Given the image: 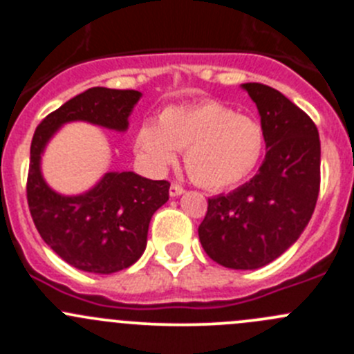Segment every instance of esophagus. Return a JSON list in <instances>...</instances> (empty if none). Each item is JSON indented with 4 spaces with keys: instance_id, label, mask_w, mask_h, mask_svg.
I'll return each mask as SVG.
<instances>
[{
    "instance_id": "obj_1",
    "label": "esophagus",
    "mask_w": 354,
    "mask_h": 354,
    "mask_svg": "<svg viewBox=\"0 0 354 354\" xmlns=\"http://www.w3.org/2000/svg\"><path fill=\"white\" fill-rule=\"evenodd\" d=\"M168 193H170L171 198H177V196H180V194L186 193V189H184L183 186H179V184H171L170 189H168Z\"/></svg>"
}]
</instances>
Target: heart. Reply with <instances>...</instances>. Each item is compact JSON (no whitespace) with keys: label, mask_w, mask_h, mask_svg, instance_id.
<instances>
[{"label":"heart","mask_w":354,"mask_h":354,"mask_svg":"<svg viewBox=\"0 0 354 354\" xmlns=\"http://www.w3.org/2000/svg\"><path fill=\"white\" fill-rule=\"evenodd\" d=\"M140 161L151 171L167 170L184 151L191 179L207 189H225L243 183L261 163L266 136L261 123L217 100L170 106L146 121L133 140Z\"/></svg>","instance_id":"b5f03b06"}]
</instances>
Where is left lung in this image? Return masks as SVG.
Here are the masks:
<instances>
[{
  "mask_svg": "<svg viewBox=\"0 0 354 354\" xmlns=\"http://www.w3.org/2000/svg\"><path fill=\"white\" fill-rule=\"evenodd\" d=\"M261 116L266 158L230 194L208 198L198 227L208 257L230 269H257L287 252L306 230L319 193V136L311 118L283 93L243 83Z\"/></svg>",
  "mask_w": 354,
  "mask_h": 354,
  "instance_id": "1",
  "label": "left lung"
}]
</instances>
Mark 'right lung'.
<instances>
[{"mask_svg": "<svg viewBox=\"0 0 354 354\" xmlns=\"http://www.w3.org/2000/svg\"><path fill=\"white\" fill-rule=\"evenodd\" d=\"M140 97L137 90L93 86L50 113L32 137L28 177L32 221L43 241L80 271L111 274L139 261L151 217L168 201L170 184L136 171H107L92 189L66 196L43 179L41 156L52 137L71 121L127 132Z\"/></svg>", "mask_w": 354, "mask_h": 354, "instance_id": "obj_1", "label": "right lung"}]
</instances>
